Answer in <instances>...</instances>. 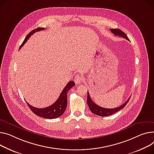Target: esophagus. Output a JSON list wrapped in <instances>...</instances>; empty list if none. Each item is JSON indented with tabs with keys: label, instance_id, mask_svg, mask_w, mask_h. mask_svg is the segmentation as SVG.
Returning <instances> with one entry per match:
<instances>
[{
	"label": "esophagus",
	"instance_id": "esophagus-1",
	"mask_svg": "<svg viewBox=\"0 0 154 154\" xmlns=\"http://www.w3.org/2000/svg\"><path fill=\"white\" fill-rule=\"evenodd\" d=\"M83 80V77L80 74H77L75 75L74 79V82L76 84H80Z\"/></svg>",
	"mask_w": 154,
	"mask_h": 154
}]
</instances>
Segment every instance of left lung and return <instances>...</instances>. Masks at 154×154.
Instances as JSON below:
<instances>
[{
  "label": "left lung",
  "mask_w": 154,
  "mask_h": 154,
  "mask_svg": "<svg viewBox=\"0 0 154 154\" xmlns=\"http://www.w3.org/2000/svg\"><path fill=\"white\" fill-rule=\"evenodd\" d=\"M110 30H111V32L115 35L119 36H121L128 40H129V38H128L127 35L123 32H122L121 30H120L119 29H110ZM130 98L131 97H129L128 99V100L125 102V103H123L119 107H117L115 108H111V109L105 108L101 107V106L97 105V104H95L94 102L92 101V100L89 95L88 91H87V102L88 106L90 111L93 112V113H94L95 115H97L98 116H109V115L114 114V113H115V112L119 111V110L123 108L126 105V104L128 103Z\"/></svg>",
  "instance_id": "1"
}]
</instances>
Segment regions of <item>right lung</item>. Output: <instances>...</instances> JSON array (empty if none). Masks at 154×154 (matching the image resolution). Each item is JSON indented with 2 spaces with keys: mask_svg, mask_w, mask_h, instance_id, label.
Returning <instances> with one entry per match:
<instances>
[{
  "mask_svg": "<svg viewBox=\"0 0 154 154\" xmlns=\"http://www.w3.org/2000/svg\"><path fill=\"white\" fill-rule=\"evenodd\" d=\"M45 28H37L36 29H35L32 30L25 38L24 39L23 42L22 43V45L20 46V48H21L23 45L26 43V41L28 39V38L32 36L34 33L36 32H39L40 30L45 29ZM75 85V82L73 81H70L67 83V84L66 85L63 90L61 92L60 95H59L58 99L54 103L51 105V106L45 108H38L31 106L29 104H28L27 102L26 103L29 108L31 109L35 115H36L38 116L42 117L46 119H54L57 118L61 115H63L64 112L66 108H67V92L69 90Z\"/></svg>",
  "mask_w": 154,
  "mask_h": 154,
  "instance_id": "obj_1",
  "label": "right lung"
}]
</instances>
